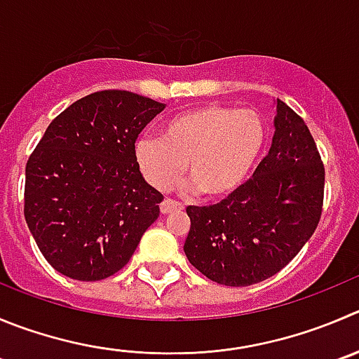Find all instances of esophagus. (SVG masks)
<instances>
[{
    "instance_id": "esophagus-1",
    "label": "esophagus",
    "mask_w": 359,
    "mask_h": 359,
    "mask_svg": "<svg viewBox=\"0 0 359 359\" xmlns=\"http://www.w3.org/2000/svg\"><path fill=\"white\" fill-rule=\"evenodd\" d=\"M182 203H177V201L174 199H165L162 204H160V211H162L163 215L167 213H172V211H177L182 210Z\"/></svg>"
}]
</instances>
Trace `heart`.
I'll return each mask as SVG.
<instances>
[{"label": "heart", "mask_w": 359, "mask_h": 359, "mask_svg": "<svg viewBox=\"0 0 359 359\" xmlns=\"http://www.w3.org/2000/svg\"><path fill=\"white\" fill-rule=\"evenodd\" d=\"M266 139L264 121L252 109L204 105L174 116L162 137H142L135 160L146 182L169 190L189 163L190 187L206 197H222L243 185Z\"/></svg>", "instance_id": "obj_1"}]
</instances>
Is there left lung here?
I'll return each instance as SVG.
<instances>
[{
	"label": "left lung",
	"mask_w": 359,
	"mask_h": 359,
	"mask_svg": "<svg viewBox=\"0 0 359 359\" xmlns=\"http://www.w3.org/2000/svg\"><path fill=\"white\" fill-rule=\"evenodd\" d=\"M324 163L309 126L276 100L275 135L254 176L211 206H189L187 259L222 285L276 275L310 240L323 215Z\"/></svg>",
	"instance_id": "left-lung-1"
}]
</instances>
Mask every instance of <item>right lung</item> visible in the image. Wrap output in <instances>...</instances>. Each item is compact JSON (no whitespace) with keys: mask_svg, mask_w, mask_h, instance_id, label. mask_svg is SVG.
<instances>
[{"mask_svg":"<svg viewBox=\"0 0 359 359\" xmlns=\"http://www.w3.org/2000/svg\"><path fill=\"white\" fill-rule=\"evenodd\" d=\"M165 105L102 90L50 121L29 155L24 218L56 271L104 280L130 261L163 196L144 182L135 139Z\"/></svg>","mask_w":359,"mask_h":359,"instance_id":"1","label":"right lung"}]
</instances>
